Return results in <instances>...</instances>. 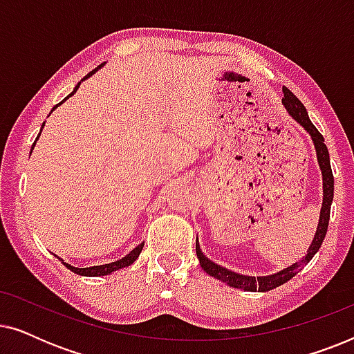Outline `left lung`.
<instances>
[{
  "instance_id": "8db88e82",
  "label": "left lung",
  "mask_w": 354,
  "mask_h": 354,
  "mask_svg": "<svg viewBox=\"0 0 354 354\" xmlns=\"http://www.w3.org/2000/svg\"><path fill=\"white\" fill-rule=\"evenodd\" d=\"M282 103L285 106V109H287V113L292 115V118L297 120L304 130H306L314 143L319 169H321L322 172L321 216H319L316 235H314L311 245H309L308 248V254L299 259L298 263H293L292 266H288V268L279 270V272L269 274V275H259V277L234 272V270H229L222 268L219 264H216L214 261H211L209 258H206V256L203 254L200 243H198V239H196V256L198 259H200L203 270H205L206 274H209L211 277L227 283L229 287L245 290V292H269V290L277 288L285 282H288L290 279H293L299 270H303L304 266L314 258V254H316L319 248H321L322 241L326 239V234H327L328 219H330V206L333 201V176H332V167H330V158H328V149L326 147V143H324V137L319 133V130L314 127V124L311 122V119H309L308 111L303 106L301 101H299L288 88H283Z\"/></svg>"
}]
</instances>
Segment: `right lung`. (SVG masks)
Masks as SVG:
<instances>
[{
  "instance_id": "obj_1",
  "label": "right lung",
  "mask_w": 354,
  "mask_h": 354,
  "mask_svg": "<svg viewBox=\"0 0 354 354\" xmlns=\"http://www.w3.org/2000/svg\"><path fill=\"white\" fill-rule=\"evenodd\" d=\"M103 66H104V64H100L98 67H96V69H93V71H91V72H90V74H86V75L84 77V79H82V82H84V80H86V79H88V77H91V75H93V74H95V72H96V71H98V69H101V67H103ZM82 82H79V84H77V85H75V88H74V91H72V93H71V95H67V98H71V96H72V95H74L77 90H79V86H80V84H82ZM67 98H64V100H62L59 104H56V106H55V108H53V109H51V113H53V111H55V109L57 108V106H61L62 103H64V101H66ZM43 125H45V122H43ZM43 125H41V129H43ZM40 133H41V130H40ZM40 133H38V137H40ZM38 137H37V140H38ZM37 140H35V142H33V145H32V149H33V148H35V143H37ZM32 149H30V154H32ZM143 245H145V241H143V243H140L138 246H135V248H133L132 251H130V253H129V254H125L122 259H119V261H114V263H109V264H101V266H91V268H74V266H71V264H67V263H64V261H62V259L59 258V256H57V258H59V259L62 261V264H64L67 269H71V270H72V272H75V274H79V275H85V277H101V275H109V274H113V272H114V270L124 269V268H127V266H130V264H133V263H135V259H137V258H138V256H140V253H142V250H143Z\"/></svg>"
}]
</instances>
